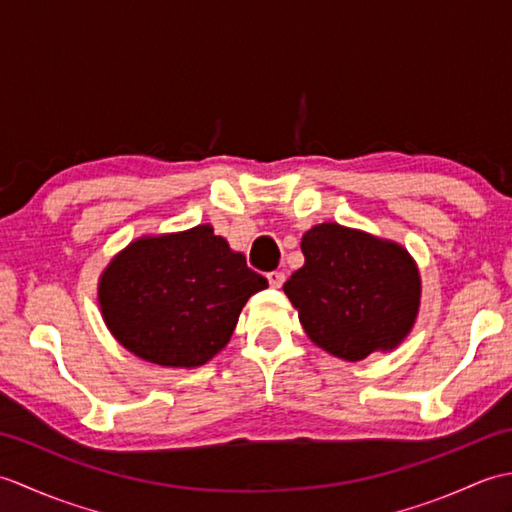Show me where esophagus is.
<instances>
[{"label": "esophagus", "mask_w": 512, "mask_h": 512, "mask_svg": "<svg viewBox=\"0 0 512 512\" xmlns=\"http://www.w3.org/2000/svg\"><path fill=\"white\" fill-rule=\"evenodd\" d=\"M266 277H268V284L273 288H281V286H284V281H286V275L279 273V270H273V273H268Z\"/></svg>", "instance_id": "obj_1"}]
</instances>
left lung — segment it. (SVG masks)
I'll list each match as a JSON object with an SVG mask.
<instances>
[{"label":"left lung","mask_w":512,"mask_h":512,"mask_svg":"<svg viewBox=\"0 0 512 512\" xmlns=\"http://www.w3.org/2000/svg\"><path fill=\"white\" fill-rule=\"evenodd\" d=\"M301 250L306 264L284 292L321 350L363 361L405 341L420 308V273L405 248L323 222L301 237Z\"/></svg>","instance_id":"obj_1"}]
</instances>
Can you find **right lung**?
<instances>
[{"mask_svg":"<svg viewBox=\"0 0 512 512\" xmlns=\"http://www.w3.org/2000/svg\"><path fill=\"white\" fill-rule=\"evenodd\" d=\"M266 277L246 266L211 224L138 237L99 279V306L114 339L143 361L198 367L231 341L239 312Z\"/></svg>","mask_w":512,"mask_h":512,"instance_id":"right-lung-1","label":"right lung"}]
</instances>
